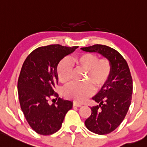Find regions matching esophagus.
<instances>
[{
	"instance_id": "obj_1",
	"label": "esophagus",
	"mask_w": 147,
	"mask_h": 147,
	"mask_svg": "<svg viewBox=\"0 0 147 147\" xmlns=\"http://www.w3.org/2000/svg\"><path fill=\"white\" fill-rule=\"evenodd\" d=\"M73 106H77V107H81L82 104L77 103V102H74V103H73Z\"/></svg>"
}]
</instances>
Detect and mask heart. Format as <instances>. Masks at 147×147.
<instances>
[{"label":"heart","mask_w":147,"mask_h":147,"mask_svg":"<svg viewBox=\"0 0 147 147\" xmlns=\"http://www.w3.org/2000/svg\"><path fill=\"white\" fill-rule=\"evenodd\" d=\"M72 63L78 67L86 71L85 80L90 82L96 88L101 87L110 75L111 64L109 61L105 58L98 60V57L93 53L80 54L72 58ZM72 72L70 63L67 60L62 61L57 69L59 81L62 83L69 82L72 77ZM90 83H70L65 87L64 95L76 102L84 101L94 92L93 86Z\"/></svg>","instance_id":"b5f03b06"}]
</instances>
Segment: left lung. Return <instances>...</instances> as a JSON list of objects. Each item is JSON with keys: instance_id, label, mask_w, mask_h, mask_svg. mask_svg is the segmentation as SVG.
<instances>
[{"instance_id": "8db88e82", "label": "left lung", "mask_w": 147, "mask_h": 147, "mask_svg": "<svg viewBox=\"0 0 147 147\" xmlns=\"http://www.w3.org/2000/svg\"><path fill=\"white\" fill-rule=\"evenodd\" d=\"M89 53H97L111 64V72L101 90L92 99L99 104L91 107L92 114L84 122L89 130L106 135L115 130L125 117L131 104L132 80L125 60L117 51L105 45L81 48Z\"/></svg>"}]
</instances>
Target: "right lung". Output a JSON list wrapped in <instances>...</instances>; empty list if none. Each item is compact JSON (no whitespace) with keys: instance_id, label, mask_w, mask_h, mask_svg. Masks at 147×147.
<instances>
[{"instance_id":"add662e5","label":"right lung","mask_w":147,"mask_h":147,"mask_svg":"<svg viewBox=\"0 0 147 147\" xmlns=\"http://www.w3.org/2000/svg\"><path fill=\"white\" fill-rule=\"evenodd\" d=\"M78 46H42L26 58L18 79V89L21 109L31 127L39 135H49L61 127L73 102L58 98L49 105L48 100L58 96L54 87L58 81L57 67L60 61L73 53Z\"/></svg>"}]
</instances>
